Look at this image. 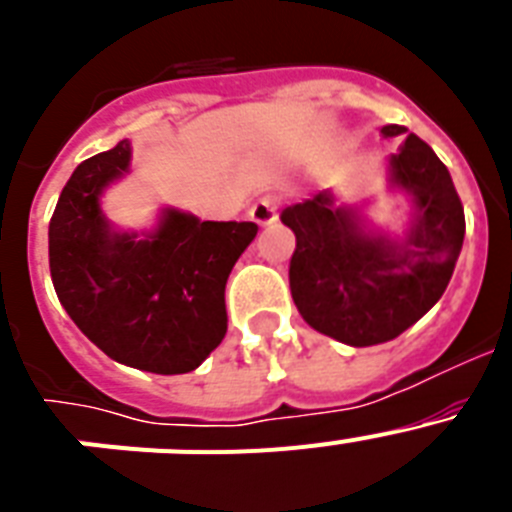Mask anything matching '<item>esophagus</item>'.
I'll return each instance as SVG.
<instances>
[{
    "mask_svg": "<svg viewBox=\"0 0 512 512\" xmlns=\"http://www.w3.org/2000/svg\"><path fill=\"white\" fill-rule=\"evenodd\" d=\"M248 215H251V220L259 225V228H269V225L277 223V200H274V197H261V200L251 207Z\"/></svg>",
    "mask_w": 512,
    "mask_h": 512,
    "instance_id": "obj_1",
    "label": "esophagus"
}]
</instances>
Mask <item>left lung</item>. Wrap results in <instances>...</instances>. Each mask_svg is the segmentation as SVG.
Here are the masks:
<instances>
[{
    "mask_svg": "<svg viewBox=\"0 0 512 512\" xmlns=\"http://www.w3.org/2000/svg\"><path fill=\"white\" fill-rule=\"evenodd\" d=\"M408 128L384 125L382 138ZM390 189L410 200L402 233L366 220L361 205H336L330 189L282 210L297 238L289 289L310 328L346 346H377L418 323L449 287L464 243V207L449 169L409 133L387 158Z\"/></svg>",
    "mask_w": 512,
    "mask_h": 512,
    "instance_id": "left-lung-1",
    "label": "left lung"
}]
</instances>
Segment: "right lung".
Wrapping results in <instances>:
<instances>
[{
  "label": "right lung",
  "mask_w": 512,
  "mask_h": 512,
  "mask_svg": "<svg viewBox=\"0 0 512 512\" xmlns=\"http://www.w3.org/2000/svg\"><path fill=\"white\" fill-rule=\"evenodd\" d=\"M120 140L76 166L48 225L51 279L63 310L117 364L187 374L228 330L225 284L256 223H212L192 212H158L151 230H117L102 194L130 171Z\"/></svg>",
  "instance_id": "1"
}]
</instances>
